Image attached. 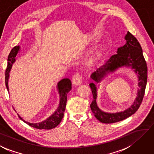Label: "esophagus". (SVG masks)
<instances>
[{"mask_svg": "<svg viewBox=\"0 0 154 154\" xmlns=\"http://www.w3.org/2000/svg\"><path fill=\"white\" fill-rule=\"evenodd\" d=\"M72 82L75 85H79L82 83V76L79 73L75 74L72 77Z\"/></svg>", "mask_w": 154, "mask_h": 154, "instance_id": "34e87169", "label": "esophagus"}]
</instances>
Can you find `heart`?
<instances>
[{
    "label": "heart",
    "mask_w": 154,
    "mask_h": 154,
    "mask_svg": "<svg viewBox=\"0 0 154 154\" xmlns=\"http://www.w3.org/2000/svg\"><path fill=\"white\" fill-rule=\"evenodd\" d=\"M104 47L105 44L104 42H102L100 45L95 49L93 52H92L88 58V60L89 63H94L95 60L98 59L102 57V54H104Z\"/></svg>",
    "instance_id": "obj_1"
}]
</instances>
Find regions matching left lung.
<instances>
[{
	"instance_id": "1",
	"label": "left lung",
	"mask_w": 154,
	"mask_h": 154,
	"mask_svg": "<svg viewBox=\"0 0 154 154\" xmlns=\"http://www.w3.org/2000/svg\"><path fill=\"white\" fill-rule=\"evenodd\" d=\"M125 39L126 43L124 46L117 49V54L111 56L104 65L97 68L90 76L94 81V82L89 83L93 94V100L90 108L95 117L103 123H114L121 121L133 115L139 109L145 94L147 80V67L141 46L136 38L129 32L126 34ZM122 67L131 68L138 75L139 88L137 97L133 104L126 110L117 113H106L97 106L95 84L101 82L108 74Z\"/></svg>"
}]
</instances>
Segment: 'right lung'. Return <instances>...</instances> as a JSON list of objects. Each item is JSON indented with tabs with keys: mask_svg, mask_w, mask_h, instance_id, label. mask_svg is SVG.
<instances>
[{
	"mask_svg": "<svg viewBox=\"0 0 154 154\" xmlns=\"http://www.w3.org/2000/svg\"><path fill=\"white\" fill-rule=\"evenodd\" d=\"M19 50H20V46H15L11 50V51L9 54V57H8V65L6 71H5V84H6L7 89L9 92V90L8 83H9V73L13 63L15 62V57L17 55ZM71 85L72 84L71 80L68 79V78L63 79L58 82L57 85V88L60 96L59 106H58L57 110L54 112V114H52L51 116H49L45 121L37 122V123H31V122L25 121V120L22 119L18 114L19 118L24 122H26V124L33 128H38V129H52V128H54L56 127H57L60 124V122L63 118L64 112H65L66 108V100H67V94L71 91L72 88Z\"/></svg>",
	"mask_w": 154,
	"mask_h": 154,
	"instance_id": "right-lung-1",
	"label": "right lung"
}]
</instances>
